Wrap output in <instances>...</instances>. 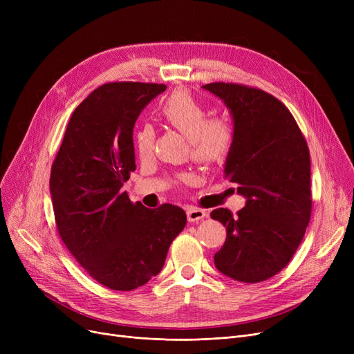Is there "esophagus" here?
I'll list each match as a JSON object with an SVG mask.
<instances>
[{
	"mask_svg": "<svg viewBox=\"0 0 354 354\" xmlns=\"http://www.w3.org/2000/svg\"><path fill=\"white\" fill-rule=\"evenodd\" d=\"M187 215H188L189 222H199L201 219L207 216V212L203 209H198V208H189L187 211Z\"/></svg>",
	"mask_w": 354,
	"mask_h": 354,
	"instance_id": "obj_1",
	"label": "esophagus"
}]
</instances>
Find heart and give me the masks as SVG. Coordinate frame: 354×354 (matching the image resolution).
<instances>
[{
	"mask_svg": "<svg viewBox=\"0 0 354 354\" xmlns=\"http://www.w3.org/2000/svg\"><path fill=\"white\" fill-rule=\"evenodd\" d=\"M165 120L191 140L192 153L201 162H219L225 159L234 146L235 132L225 118L208 120V110L185 88L175 90L160 106ZM155 132L152 126L143 124L135 135V147L140 159L152 156Z\"/></svg>",
	"mask_w": 354,
	"mask_h": 354,
	"instance_id": "obj_1",
	"label": "heart"
}]
</instances>
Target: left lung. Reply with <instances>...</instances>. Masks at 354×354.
Here are the masks:
<instances>
[{
	"instance_id": "8db88e82",
	"label": "left lung",
	"mask_w": 354,
	"mask_h": 354,
	"mask_svg": "<svg viewBox=\"0 0 354 354\" xmlns=\"http://www.w3.org/2000/svg\"><path fill=\"white\" fill-rule=\"evenodd\" d=\"M230 109L235 140L224 174L245 207L211 218L227 228L215 267L241 283L266 281L292 258L311 215L310 152L290 110L268 93L234 83L202 86Z\"/></svg>"
}]
</instances>
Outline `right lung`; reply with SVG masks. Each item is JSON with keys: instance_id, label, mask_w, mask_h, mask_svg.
<instances>
[{"instance_id": "obj_1", "label": "right lung", "mask_w": 354, "mask_h": 354, "mask_svg": "<svg viewBox=\"0 0 354 354\" xmlns=\"http://www.w3.org/2000/svg\"><path fill=\"white\" fill-rule=\"evenodd\" d=\"M165 90L133 82L93 90L73 111L51 166L50 194L63 243L90 277L111 290H135L158 275L187 225L182 208L165 203L149 209L122 189L136 169L135 123Z\"/></svg>"}]
</instances>
